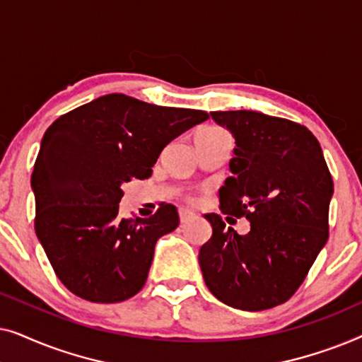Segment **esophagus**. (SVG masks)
<instances>
[{"instance_id": "34e87169", "label": "esophagus", "mask_w": 362, "mask_h": 362, "mask_svg": "<svg viewBox=\"0 0 362 362\" xmlns=\"http://www.w3.org/2000/svg\"><path fill=\"white\" fill-rule=\"evenodd\" d=\"M192 217H194V212L189 211V209H180V221L181 224H185V222L191 221Z\"/></svg>"}]
</instances>
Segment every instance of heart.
Segmentation results:
<instances>
[{"label": "heart", "instance_id": "heart-1", "mask_svg": "<svg viewBox=\"0 0 362 362\" xmlns=\"http://www.w3.org/2000/svg\"><path fill=\"white\" fill-rule=\"evenodd\" d=\"M197 132H201V133H207V135H214V133H221V132H224L222 130V128H219V127H202L201 130H197Z\"/></svg>", "mask_w": 362, "mask_h": 362}]
</instances>
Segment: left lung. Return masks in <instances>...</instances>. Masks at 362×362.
Returning <instances> with one entry per match:
<instances>
[{
    "mask_svg": "<svg viewBox=\"0 0 362 362\" xmlns=\"http://www.w3.org/2000/svg\"><path fill=\"white\" fill-rule=\"evenodd\" d=\"M211 117L235 138L219 207L245 217L250 232L239 235L219 214H206L212 237L199 250L202 276L232 308H274L300 288L328 240L333 177L318 140L300 123L250 110Z\"/></svg>",
    "mask_w": 362,
    "mask_h": 362,
    "instance_id": "obj_1",
    "label": "left lung"
}]
</instances>
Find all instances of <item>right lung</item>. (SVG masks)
<instances>
[{
    "label": "right lung",
    "mask_w": 362,
    "mask_h": 362,
    "mask_svg": "<svg viewBox=\"0 0 362 362\" xmlns=\"http://www.w3.org/2000/svg\"><path fill=\"white\" fill-rule=\"evenodd\" d=\"M207 118L108 93L47 128L31 176L34 230L69 291L118 303L143 288L156 240L180 226V216L163 202L146 219H120L122 185L150 177L163 148Z\"/></svg>",
    "instance_id": "right-lung-1"
}]
</instances>
